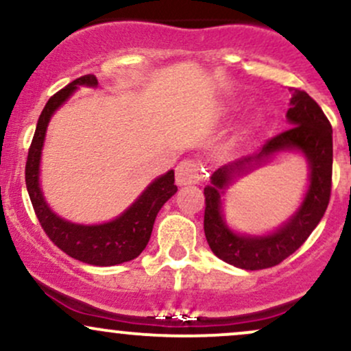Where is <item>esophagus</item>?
I'll use <instances>...</instances> for the list:
<instances>
[{
	"mask_svg": "<svg viewBox=\"0 0 351 351\" xmlns=\"http://www.w3.org/2000/svg\"><path fill=\"white\" fill-rule=\"evenodd\" d=\"M203 178V168L195 160H183L176 167V184L186 186V184H198Z\"/></svg>",
	"mask_w": 351,
	"mask_h": 351,
	"instance_id": "obj_1",
	"label": "esophagus"
}]
</instances>
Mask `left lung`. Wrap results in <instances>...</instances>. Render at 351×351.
<instances>
[{
	"mask_svg": "<svg viewBox=\"0 0 351 351\" xmlns=\"http://www.w3.org/2000/svg\"><path fill=\"white\" fill-rule=\"evenodd\" d=\"M291 108L287 119L292 127L265 140L259 152L221 167L211 176V186L204 188V234L211 247L224 263L245 269L274 267L287 259L312 234L328 206L332 191L333 140L332 125L324 110L305 90L291 88ZM282 149H300L311 165V184L300 211L284 227L269 237H239L223 223L220 195L234 174L252 164L265 161Z\"/></svg>",
	"mask_w": 351,
	"mask_h": 351,
	"instance_id": "left-lung-1",
	"label": "left lung"
}]
</instances>
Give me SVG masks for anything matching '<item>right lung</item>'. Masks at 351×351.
<instances>
[{
  "instance_id": "add662e5",
  "label": "right lung",
  "mask_w": 351,
  "mask_h": 351,
  "mask_svg": "<svg viewBox=\"0 0 351 351\" xmlns=\"http://www.w3.org/2000/svg\"><path fill=\"white\" fill-rule=\"evenodd\" d=\"M79 86L95 87L97 77L87 74L72 80L66 87L60 88L58 94L52 95L47 100L46 107L43 108L33 142L27 152L26 188L41 228L60 251L80 263L92 265L128 263L140 256L147 247L156 215L163 204L178 191L175 184V171L170 170L167 175L156 178L122 216L110 223L97 224V226H82V224L69 223V221H64L62 217L56 216L47 208L41 188H39V160H41L44 135H46L47 123H49L52 114L69 99V95Z\"/></svg>"
}]
</instances>
